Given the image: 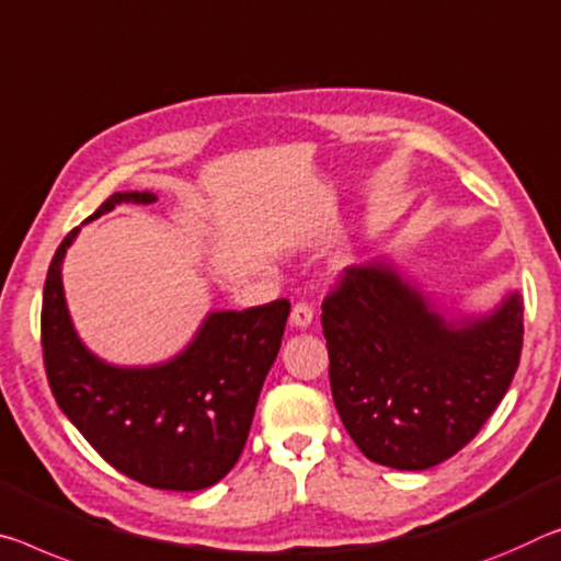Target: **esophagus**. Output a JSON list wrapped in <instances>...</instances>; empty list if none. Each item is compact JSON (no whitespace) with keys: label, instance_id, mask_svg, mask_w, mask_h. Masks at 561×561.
Masks as SVG:
<instances>
[{"label":"esophagus","instance_id":"esophagus-1","mask_svg":"<svg viewBox=\"0 0 561 561\" xmlns=\"http://www.w3.org/2000/svg\"><path fill=\"white\" fill-rule=\"evenodd\" d=\"M289 322H291V327H297V329H307L309 324L314 322V309L309 307L307 301H297V305L291 307Z\"/></svg>","mask_w":561,"mask_h":561}]
</instances>
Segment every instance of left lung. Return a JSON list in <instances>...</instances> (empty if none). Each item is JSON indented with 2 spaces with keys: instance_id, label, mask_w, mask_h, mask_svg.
<instances>
[{
  "instance_id": "8db88e82",
  "label": "left lung",
  "mask_w": 561,
  "mask_h": 561,
  "mask_svg": "<svg viewBox=\"0 0 561 561\" xmlns=\"http://www.w3.org/2000/svg\"><path fill=\"white\" fill-rule=\"evenodd\" d=\"M522 299L447 319L389 262L346 266L322 305L329 381L362 455L430 469L477 437L510 389L522 354Z\"/></svg>"
}]
</instances>
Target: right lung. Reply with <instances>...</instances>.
I'll return each instance as SVG.
<instances>
[{
	"label": "right lung",
	"instance_id": "1",
	"mask_svg": "<svg viewBox=\"0 0 561 561\" xmlns=\"http://www.w3.org/2000/svg\"><path fill=\"white\" fill-rule=\"evenodd\" d=\"M152 192H117V204H152ZM79 227L49 264L42 299L44 369L61 412L104 461L139 484L197 492L227 477L242 455L264 377L277 359L289 301L211 312L176 357L114 367L94 357L69 317L61 262Z\"/></svg>",
	"mask_w": 561,
	"mask_h": 561
}]
</instances>
